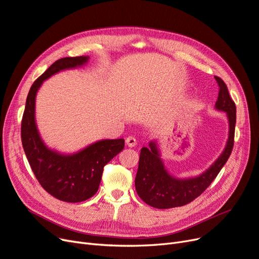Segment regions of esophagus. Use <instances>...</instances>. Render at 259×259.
Instances as JSON below:
<instances>
[{
  "instance_id": "1",
  "label": "esophagus",
  "mask_w": 259,
  "mask_h": 259,
  "mask_svg": "<svg viewBox=\"0 0 259 259\" xmlns=\"http://www.w3.org/2000/svg\"><path fill=\"white\" fill-rule=\"evenodd\" d=\"M126 145L129 147H135L137 145V140L133 137H128L126 139Z\"/></svg>"
}]
</instances>
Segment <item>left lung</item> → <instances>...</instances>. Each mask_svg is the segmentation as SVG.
I'll use <instances>...</instances> for the list:
<instances>
[{
  "label": "left lung",
  "instance_id": "8db88e82",
  "mask_svg": "<svg viewBox=\"0 0 259 259\" xmlns=\"http://www.w3.org/2000/svg\"><path fill=\"white\" fill-rule=\"evenodd\" d=\"M214 78L219 85L215 108L226 112L229 121V136L224 151L200 176L190 179H176L164 168L154 142L149 143V148L143 147L136 176V190L141 199L147 205L158 209H167L191 203L211 185L231 156L235 140L236 104L224 81L219 76Z\"/></svg>",
  "mask_w": 259,
  "mask_h": 259
}]
</instances>
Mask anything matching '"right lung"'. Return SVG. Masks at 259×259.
<instances>
[{
	"mask_svg": "<svg viewBox=\"0 0 259 259\" xmlns=\"http://www.w3.org/2000/svg\"><path fill=\"white\" fill-rule=\"evenodd\" d=\"M89 56L64 57L53 63L28 92L21 121V141L28 163L38 183L53 197L67 203L89 199L98 191L104 165L123 149L124 140H102L74 155H61L41 141L35 122V98L42 82L64 69L74 68Z\"/></svg>",
	"mask_w": 259,
	"mask_h": 259,
	"instance_id": "add662e5",
	"label": "right lung"
}]
</instances>
